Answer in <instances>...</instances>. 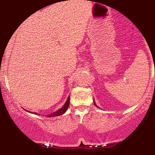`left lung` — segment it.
<instances>
[{
	"instance_id": "1",
	"label": "left lung",
	"mask_w": 155,
	"mask_h": 155,
	"mask_svg": "<svg viewBox=\"0 0 155 155\" xmlns=\"http://www.w3.org/2000/svg\"><path fill=\"white\" fill-rule=\"evenodd\" d=\"M94 105H96V104H95V102H94ZM96 106H97V105H96Z\"/></svg>"
}]
</instances>
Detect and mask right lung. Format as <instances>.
Listing matches in <instances>:
<instances>
[{"label":"right lung","mask_w":155,"mask_h":155,"mask_svg":"<svg viewBox=\"0 0 155 155\" xmlns=\"http://www.w3.org/2000/svg\"><path fill=\"white\" fill-rule=\"evenodd\" d=\"M69 105V97H68V99H67V102H65V104H64V106L61 107V108H60V109H59V110H56L54 113H52L51 114H50V115H48V117H53V116H58L62 115V114H64V113H65L66 111L67 110ZM27 111H28V110H27ZM28 112H29V111H28ZM34 114H36V113H34Z\"/></svg>","instance_id":"right-lung-1"}]
</instances>
